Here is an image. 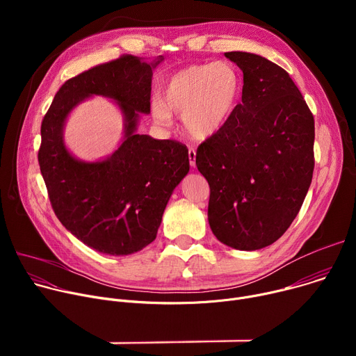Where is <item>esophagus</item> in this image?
<instances>
[{"instance_id": "1", "label": "esophagus", "mask_w": 356, "mask_h": 356, "mask_svg": "<svg viewBox=\"0 0 356 356\" xmlns=\"http://www.w3.org/2000/svg\"><path fill=\"white\" fill-rule=\"evenodd\" d=\"M188 161H190V165L194 168L195 166V149L193 146L188 149Z\"/></svg>"}]
</instances>
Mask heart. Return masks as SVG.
<instances>
[{"instance_id": "heart-1", "label": "heart", "mask_w": 356, "mask_h": 356, "mask_svg": "<svg viewBox=\"0 0 356 356\" xmlns=\"http://www.w3.org/2000/svg\"><path fill=\"white\" fill-rule=\"evenodd\" d=\"M242 92L238 70L228 62L194 65L172 74L162 98L152 101L158 122L170 125L172 113L183 117L186 131L194 138L218 132L234 115Z\"/></svg>"}]
</instances>
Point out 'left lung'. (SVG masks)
I'll list each match as a JSON object with an SVG mask.
<instances>
[{"mask_svg": "<svg viewBox=\"0 0 356 356\" xmlns=\"http://www.w3.org/2000/svg\"><path fill=\"white\" fill-rule=\"evenodd\" d=\"M243 73L242 103L197 147L210 186L209 222L222 243L257 250L298 214L314 170V117L289 73L246 52H227Z\"/></svg>", "mask_w": 356, "mask_h": 356, "instance_id": "1", "label": "left lung"}]
</instances>
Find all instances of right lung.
<instances>
[{
	"label": "right lung",
	"instance_id": "right-lung-1",
	"mask_svg": "<svg viewBox=\"0 0 356 356\" xmlns=\"http://www.w3.org/2000/svg\"><path fill=\"white\" fill-rule=\"evenodd\" d=\"M159 62L121 55L97 65L65 81L42 120L38 161L50 204L66 229L107 255H131L155 241L172 191L190 169L181 142L135 134L138 113H150L152 69ZM91 93L119 101L126 140L107 161L83 164L64 147L61 129Z\"/></svg>",
	"mask_w": 356,
	"mask_h": 356
}]
</instances>
